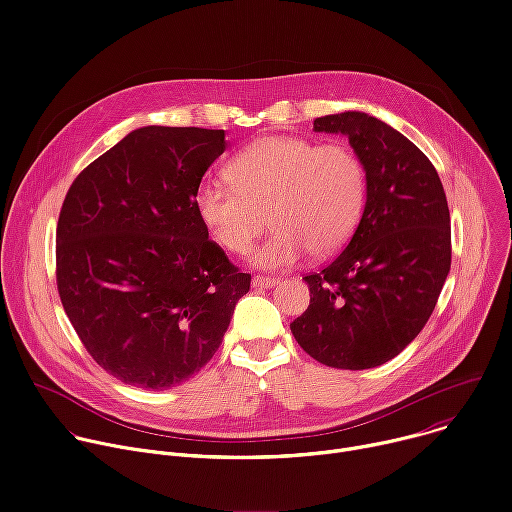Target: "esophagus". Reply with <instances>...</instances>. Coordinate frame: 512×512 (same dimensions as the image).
Here are the masks:
<instances>
[{
  "instance_id": "34e87169",
  "label": "esophagus",
  "mask_w": 512,
  "mask_h": 512,
  "mask_svg": "<svg viewBox=\"0 0 512 512\" xmlns=\"http://www.w3.org/2000/svg\"><path fill=\"white\" fill-rule=\"evenodd\" d=\"M251 284H253V288L267 290V288H273L277 284V280H275V277H269V275H255Z\"/></svg>"
}]
</instances>
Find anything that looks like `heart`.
<instances>
[{
    "instance_id": "b5f03b06",
    "label": "heart",
    "mask_w": 512,
    "mask_h": 512,
    "mask_svg": "<svg viewBox=\"0 0 512 512\" xmlns=\"http://www.w3.org/2000/svg\"><path fill=\"white\" fill-rule=\"evenodd\" d=\"M367 200V169L341 141L316 145L300 136H267L228 165V179H208L196 194L212 239L247 253L269 222V239L253 253L263 269H286L308 251L322 259L353 235Z\"/></svg>"
}]
</instances>
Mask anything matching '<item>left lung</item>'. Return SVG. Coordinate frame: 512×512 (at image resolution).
<instances>
[{"mask_svg": "<svg viewBox=\"0 0 512 512\" xmlns=\"http://www.w3.org/2000/svg\"><path fill=\"white\" fill-rule=\"evenodd\" d=\"M316 132L349 136L367 169V200L351 241L333 263L304 275L310 306L292 324L318 363L369 369L423 331L451 267L449 206L427 155L386 122L343 112Z\"/></svg>", "mask_w": 512, "mask_h": 512, "instance_id": "obj_1", "label": "left lung"}]
</instances>
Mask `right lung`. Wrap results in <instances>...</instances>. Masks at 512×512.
<instances>
[{"label":"right lung","mask_w":512,"mask_h":512,"mask_svg":"<svg viewBox=\"0 0 512 512\" xmlns=\"http://www.w3.org/2000/svg\"><path fill=\"white\" fill-rule=\"evenodd\" d=\"M224 130L145 126L71 183L57 288L87 353L116 380L167 390L212 359L251 288L208 239L196 194Z\"/></svg>","instance_id":"right-lung-1"}]
</instances>
